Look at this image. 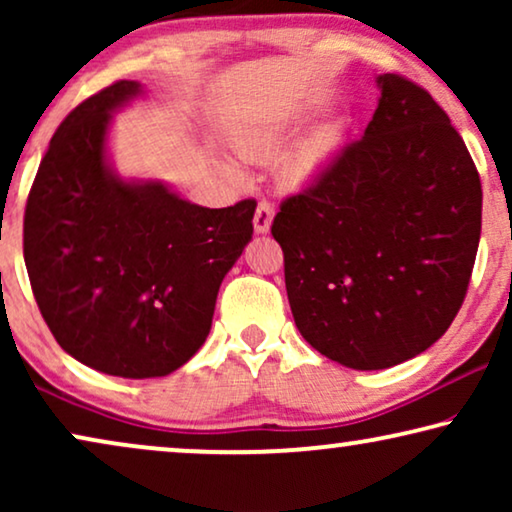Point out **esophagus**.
<instances>
[{
	"label": "esophagus",
	"instance_id": "1",
	"mask_svg": "<svg viewBox=\"0 0 512 512\" xmlns=\"http://www.w3.org/2000/svg\"><path fill=\"white\" fill-rule=\"evenodd\" d=\"M272 219H275V207L270 205V202H258L256 207V214H254V230L258 235L268 233L270 226H272Z\"/></svg>",
	"mask_w": 512,
	"mask_h": 512
}]
</instances>
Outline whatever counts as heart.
Returning <instances> with one entry per match:
<instances>
[{
	"instance_id": "b5f03b06",
	"label": "heart",
	"mask_w": 512,
	"mask_h": 512,
	"mask_svg": "<svg viewBox=\"0 0 512 512\" xmlns=\"http://www.w3.org/2000/svg\"><path fill=\"white\" fill-rule=\"evenodd\" d=\"M303 125L305 116L300 114L265 116L261 121L251 123L244 130L237 132L235 146L242 156L254 160L279 158L293 142H296ZM345 137L347 123L335 118V121L319 125V128H314L310 132V135L300 139V142L282 158V165H279V179L284 181V186L300 188L317 181L321 177V172L331 165V160L338 156Z\"/></svg>"
}]
</instances>
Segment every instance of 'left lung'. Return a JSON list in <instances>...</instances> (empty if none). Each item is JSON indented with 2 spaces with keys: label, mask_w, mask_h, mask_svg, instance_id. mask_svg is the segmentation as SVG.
<instances>
[{
  "label": "left lung",
  "mask_w": 512,
  "mask_h": 512,
  "mask_svg": "<svg viewBox=\"0 0 512 512\" xmlns=\"http://www.w3.org/2000/svg\"><path fill=\"white\" fill-rule=\"evenodd\" d=\"M375 83L363 137L272 221L300 335L354 370L398 366L450 328L482 226L478 170L445 111L403 76Z\"/></svg>",
  "instance_id": "obj_1"
}]
</instances>
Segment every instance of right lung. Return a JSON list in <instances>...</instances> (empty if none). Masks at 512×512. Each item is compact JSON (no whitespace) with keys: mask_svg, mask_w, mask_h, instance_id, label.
Returning <instances> with one entry per match:
<instances>
[{"mask_svg":"<svg viewBox=\"0 0 512 512\" xmlns=\"http://www.w3.org/2000/svg\"><path fill=\"white\" fill-rule=\"evenodd\" d=\"M139 81L81 102L55 132L25 207L27 275L58 345L104 375L146 380L207 340L219 286L254 233V200L209 209L160 179H125L111 118Z\"/></svg>","mask_w":512,"mask_h":512,"instance_id":"add662e5","label":"right lung"}]
</instances>
